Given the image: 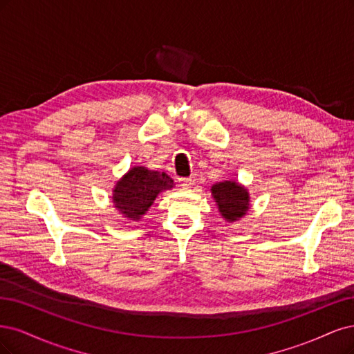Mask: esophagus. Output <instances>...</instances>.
Listing matches in <instances>:
<instances>
[{"mask_svg": "<svg viewBox=\"0 0 354 354\" xmlns=\"http://www.w3.org/2000/svg\"><path fill=\"white\" fill-rule=\"evenodd\" d=\"M194 182H196V178H194V176H189V178H180V179H179V184H180V187H184V188H189L191 185H194Z\"/></svg>", "mask_w": 354, "mask_h": 354, "instance_id": "esophagus-1", "label": "esophagus"}]
</instances>
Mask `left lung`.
Here are the masks:
<instances>
[{"label":"left lung","instance_id":"left-lung-1","mask_svg":"<svg viewBox=\"0 0 354 354\" xmlns=\"http://www.w3.org/2000/svg\"><path fill=\"white\" fill-rule=\"evenodd\" d=\"M212 196L218 204L222 218L227 222L239 221L250 209V194L247 188L235 180L218 182L212 187Z\"/></svg>","mask_w":354,"mask_h":354}]
</instances>
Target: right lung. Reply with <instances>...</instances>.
I'll use <instances>...</instances> for the list:
<instances>
[{
  "label": "right lung",
  "mask_w": 354,
  "mask_h": 354,
  "mask_svg": "<svg viewBox=\"0 0 354 354\" xmlns=\"http://www.w3.org/2000/svg\"><path fill=\"white\" fill-rule=\"evenodd\" d=\"M174 188V179L165 172L132 167L113 188V203L124 218L140 221L162 191Z\"/></svg>",
  "instance_id": "right-lung-1"
}]
</instances>
